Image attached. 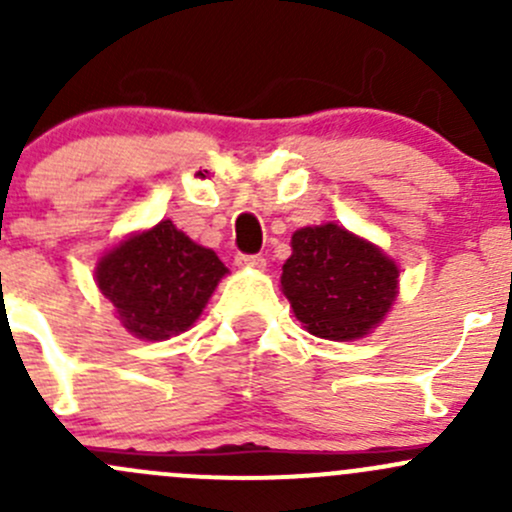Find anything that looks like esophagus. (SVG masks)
Wrapping results in <instances>:
<instances>
[{
    "instance_id": "34e87169",
    "label": "esophagus",
    "mask_w": 512,
    "mask_h": 512,
    "mask_svg": "<svg viewBox=\"0 0 512 512\" xmlns=\"http://www.w3.org/2000/svg\"><path fill=\"white\" fill-rule=\"evenodd\" d=\"M235 262L240 267H250V270H265L267 260L262 255H237Z\"/></svg>"
}]
</instances>
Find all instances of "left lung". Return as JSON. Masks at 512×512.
<instances>
[{"label": "left lung", "mask_w": 512, "mask_h": 512, "mask_svg": "<svg viewBox=\"0 0 512 512\" xmlns=\"http://www.w3.org/2000/svg\"><path fill=\"white\" fill-rule=\"evenodd\" d=\"M280 285L309 334L352 342L384 322L399 294V267L381 247L327 223L294 232Z\"/></svg>", "instance_id": "obj_1"}]
</instances>
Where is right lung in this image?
I'll use <instances>...</instances> for the list:
<instances>
[{
	"label": "right lung",
	"mask_w": 512,
	"mask_h": 512,
	"mask_svg": "<svg viewBox=\"0 0 512 512\" xmlns=\"http://www.w3.org/2000/svg\"><path fill=\"white\" fill-rule=\"evenodd\" d=\"M225 275L213 250L160 220L98 260L96 285L133 337L163 342L193 327Z\"/></svg>",
	"instance_id": "obj_1"
}]
</instances>
